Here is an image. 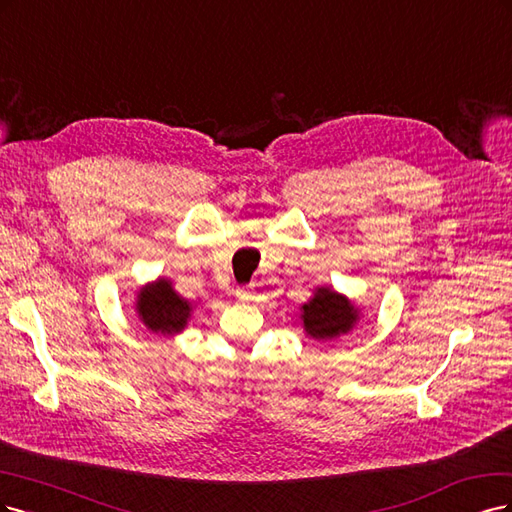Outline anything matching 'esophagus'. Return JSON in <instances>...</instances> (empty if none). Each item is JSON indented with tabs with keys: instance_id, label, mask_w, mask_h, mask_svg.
<instances>
[{
	"instance_id": "esophagus-1",
	"label": "esophagus",
	"mask_w": 512,
	"mask_h": 512,
	"mask_svg": "<svg viewBox=\"0 0 512 512\" xmlns=\"http://www.w3.org/2000/svg\"><path fill=\"white\" fill-rule=\"evenodd\" d=\"M236 298H238L240 302H249V300H251V289H249V287H238V289H236Z\"/></svg>"
}]
</instances>
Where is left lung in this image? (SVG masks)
Here are the masks:
<instances>
[{
  "label": "left lung",
  "instance_id": "8db88e82",
  "mask_svg": "<svg viewBox=\"0 0 512 512\" xmlns=\"http://www.w3.org/2000/svg\"><path fill=\"white\" fill-rule=\"evenodd\" d=\"M359 319V310L332 287H319L302 306L306 334L315 340H334L351 332Z\"/></svg>",
  "mask_w": 512,
  "mask_h": 512
}]
</instances>
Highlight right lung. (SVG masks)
Listing matches in <instances>:
<instances>
[{
    "instance_id": "1",
    "label": "right lung",
    "mask_w": 512,
    "mask_h": 512,
    "mask_svg": "<svg viewBox=\"0 0 512 512\" xmlns=\"http://www.w3.org/2000/svg\"><path fill=\"white\" fill-rule=\"evenodd\" d=\"M136 310L148 332L161 336L183 332L187 319L191 317V304L185 298H180L166 278H159L140 289Z\"/></svg>"
}]
</instances>
